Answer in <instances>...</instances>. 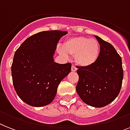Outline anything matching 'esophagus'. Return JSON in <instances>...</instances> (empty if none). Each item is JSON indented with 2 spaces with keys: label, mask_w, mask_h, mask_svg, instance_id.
Returning a JSON list of instances; mask_svg holds the SVG:
<instances>
[{
  "label": "esophagus",
  "mask_w": 130,
  "mask_h": 130,
  "mask_svg": "<svg viewBox=\"0 0 130 130\" xmlns=\"http://www.w3.org/2000/svg\"><path fill=\"white\" fill-rule=\"evenodd\" d=\"M71 70H72V72H76L77 70V68H76V66H72Z\"/></svg>",
  "instance_id": "esophagus-1"
}]
</instances>
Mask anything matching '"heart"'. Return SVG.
I'll return each instance as SVG.
<instances>
[{
  "label": "heart",
  "mask_w": 130,
  "mask_h": 130,
  "mask_svg": "<svg viewBox=\"0 0 130 130\" xmlns=\"http://www.w3.org/2000/svg\"><path fill=\"white\" fill-rule=\"evenodd\" d=\"M58 51L63 56H67L68 54L75 56V61L78 66L88 67L98 59L100 46L95 38L77 36L66 40L63 48H58Z\"/></svg>",
  "instance_id": "obj_1"
}]
</instances>
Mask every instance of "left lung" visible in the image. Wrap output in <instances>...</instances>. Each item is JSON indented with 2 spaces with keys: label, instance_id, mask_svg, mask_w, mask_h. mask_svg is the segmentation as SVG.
Here are the masks:
<instances>
[{
  "label": "left lung",
  "instance_id": "left-lung-1",
  "mask_svg": "<svg viewBox=\"0 0 130 130\" xmlns=\"http://www.w3.org/2000/svg\"><path fill=\"white\" fill-rule=\"evenodd\" d=\"M100 45L98 59L88 67L77 66L76 92L82 101L95 108L110 104L120 92L124 72L122 58L114 47L94 36Z\"/></svg>",
  "mask_w": 130,
  "mask_h": 130
}]
</instances>
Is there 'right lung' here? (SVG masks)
Masks as SVG:
<instances>
[{
    "mask_svg": "<svg viewBox=\"0 0 130 130\" xmlns=\"http://www.w3.org/2000/svg\"><path fill=\"white\" fill-rule=\"evenodd\" d=\"M66 31L36 33L25 40L14 56L11 66L15 91L26 104L42 107L54 99L59 84L71 71V63L54 62L58 41Z\"/></svg>",
    "mask_w": 130,
    "mask_h": 130,
    "instance_id": "add662e5",
    "label": "right lung"
}]
</instances>
